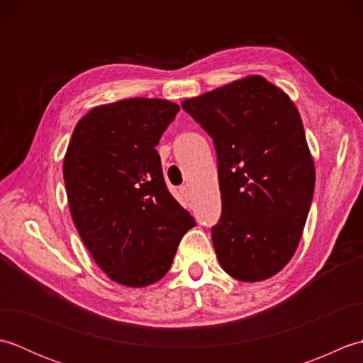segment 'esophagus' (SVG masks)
Here are the masks:
<instances>
[{"instance_id": "1", "label": "esophagus", "mask_w": 363, "mask_h": 363, "mask_svg": "<svg viewBox=\"0 0 363 363\" xmlns=\"http://www.w3.org/2000/svg\"><path fill=\"white\" fill-rule=\"evenodd\" d=\"M181 194H182L184 198L187 199V201H191V198H194V194H191L190 186H182L181 187Z\"/></svg>"}]
</instances>
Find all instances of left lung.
Returning <instances> with one entry per match:
<instances>
[{
  "label": "left lung",
  "instance_id": "1",
  "mask_svg": "<svg viewBox=\"0 0 363 363\" xmlns=\"http://www.w3.org/2000/svg\"><path fill=\"white\" fill-rule=\"evenodd\" d=\"M181 106L217 151L223 211L212 243L220 265L234 279L265 281L295 254L315 190L296 106L257 74Z\"/></svg>",
  "mask_w": 363,
  "mask_h": 363
}]
</instances>
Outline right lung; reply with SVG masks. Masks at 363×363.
<instances>
[{
    "label": "right lung",
    "instance_id": "right-lung-1",
    "mask_svg": "<svg viewBox=\"0 0 363 363\" xmlns=\"http://www.w3.org/2000/svg\"><path fill=\"white\" fill-rule=\"evenodd\" d=\"M177 112L157 98L96 106L78 121L65 152L74 226L96 265L126 287L160 281L195 226L168 191L156 151Z\"/></svg>",
    "mask_w": 363,
    "mask_h": 363
}]
</instances>
